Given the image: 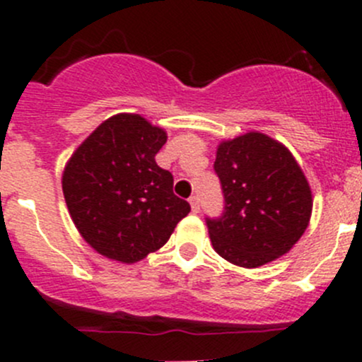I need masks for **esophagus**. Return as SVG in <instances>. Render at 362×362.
Instances as JSON below:
<instances>
[{"label": "esophagus", "mask_w": 362, "mask_h": 362, "mask_svg": "<svg viewBox=\"0 0 362 362\" xmlns=\"http://www.w3.org/2000/svg\"><path fill=\"white\" fill-rule=\"evenodd\" d=\"M189 203H191L192 211H194V214H198V211H199V198H198V196H191V198H189Z\"/></svg>", "instance_id": "esophagus-1"}]
</instances>
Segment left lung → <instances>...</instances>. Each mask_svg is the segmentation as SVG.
Instances as JSON below:
<instances>
[{"label":"left lung","mask_w":362,"mask_h":362,"mask_svg":"<svg viewBox=\"0 0 362 362\" xmlns=\"http://www.w3.org/2000/svg\"><path fill=\"white\" fill-rule=\"evenodd\" d=\"M214 170L224 211L206 217L215 252L243 268L287 254L308 228L312 191L289 151L262 133L222 141Z\"/></svg>","instance_id":"1"}]
</instances>
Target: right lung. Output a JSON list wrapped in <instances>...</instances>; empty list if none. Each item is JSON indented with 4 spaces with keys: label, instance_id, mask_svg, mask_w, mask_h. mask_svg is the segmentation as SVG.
<instances>
[{
    "label": "right lung",
    "instance_id": "1",
    "mask_svg": "<svg viewBox=\"0 0 362 362\" xmlns=\"http://www.w3.org/2000/svg\"><path fill=\"white\" fill-rule=\"evenodd\" d=\"M166 133L141 115L105 120L68 160L63 192L82 238L108 259L136 262L170 240L191 204L156 154Z\"/></svg>",
    "mask_w": 362,
    "mask_h": 362
}]
</instances>
